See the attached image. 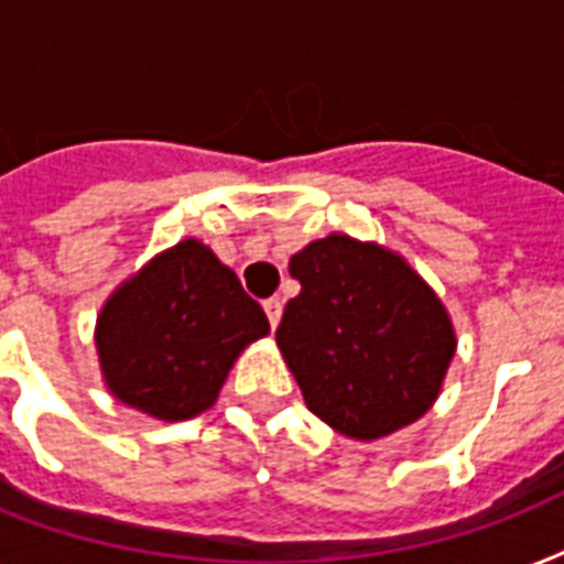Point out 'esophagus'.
Instances as JSON below:
<instances>
[{
	"instance_id": "obj_1",
	"label": "esophagus",
	"mask_w": 564,
	"mask_h": 564,
	"mask_svg": "<svg viewBox=\"0 0 564 564\" xmlns=\"http://www.w3.org/2000/svg\"><path fill=\"white\" fill-rule=\"evenodd\" d=\"M263 310H265V316H269V325H272V330H274V327H278V322H281V313H283L281 299L263 301Z\"/></svg>"
}]
</instances>
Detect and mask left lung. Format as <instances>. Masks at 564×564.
Wrapping results in <instances>:
<instances>
[{
  "label": "left lung",
  "instance_id": "obj_1",
  "mask_svg": "<svg viewBox=\"0 0 564 564\" xmlns=\"http://www.w3.org/2000/svg\"><path fill=\"white\" fill-rule=\"evenodd\" d=\"M301 292L278 348L310 412L348 438H383L442 392L456 334L438 295L401 254L330 234L292 254Z\"/></svg>",
  "mask_w": 564,
  "mask_h": 564
}]
</instances>
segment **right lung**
Wrapping results in <instances>:
<instances>
[{"mask_svg":"<svg viewBox=\"0 0 564 564\" xmlns=\"http://www.w3.org/2000/svg\"><path fill=\"white\" fill-rule=\"evenodd\" d=\"M269 318L228 265L181 239L105 301L96 351L110 394L161 421L210 410L242 348Z\"/></svg>","mask_w":564,"mask_h":564,"instance_id":"right-lung-1","label":"right lung"}]
</instances>
